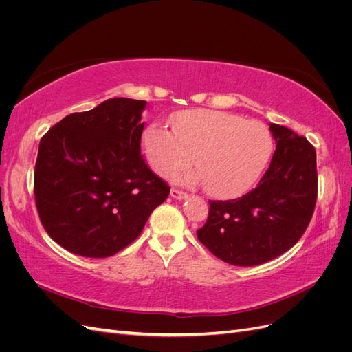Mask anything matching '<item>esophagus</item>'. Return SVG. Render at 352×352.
<instances>
[{"instance_id": "esophagus-1", "label": "esophagus", "mask_w": 352, "mask_h": 352, "mask_svg": "<svg viewBox=\"0 0 352 352\" xmlns=\"http://www.w3.org/2000/svg\"><path fill=\"white\" fill-rule=\"evenodd\" d=\"M170 195H172V198H175V199H186L188 198L186 192H184V190H180V189H176V188H172V190H170Z\"/></svg>"}]
</instances>
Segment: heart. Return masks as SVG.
Returning <instances> with one entry per match:
<instances>
[{
    "label": "heart",
    "mask_w": 352,
    "mask_h": 352,
    "mask_svg": "<svg viewBox=\"0 0 352 352\" xmlns=\"http://www.w3.org/2000/svg\"><path fill=\"white\" fill-rule=\"evenodd\" d=\"M173 132L153 123L142 150L160 176H172L190 163L197 168L176 175L189 185L206 184L216 198L241 197L254 186L273 153L267 126L219 110H186L173 116Z\"/></svg>",
    "instance_id": "1"
}]
</instances>
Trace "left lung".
I'll return each instance as SVG.
<instances>
[{"label": "left lung", "instance_id": "obj_1", "mask_svg": "<svg viewBox=\"0 0 352 352\" xmlns=\"http://www.w3.org/2000/svg\"><path fill=\"white\" fill-rule=\"evenodd\" d=\"M276 151L257 188L238 199L210 201L198 239L233 265H258L292 248L317 199L316 150L304 136L270 123Z\"/></svg>", "mask_w": 352, "mask_h": 352}]
</instances>
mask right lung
<instances>
[{
	"label": "right lung",
	"instance_id": "right-lung-1",
	"mask_svg": "<svg viewBox=\"0 0 352 352\" xmlns=\"http://www.w3.org/2000/svg\"><path fill=\"white\" fill-rule=\"evenodd\" d=\"M146 101L110 98L66 116L42 136L35 201L48 235L67 251L111 257L132 243L170 188L145 164Z\"/></svg>",
	"mask_w": 352,
	"mask_h": 352
}]
</instances>
